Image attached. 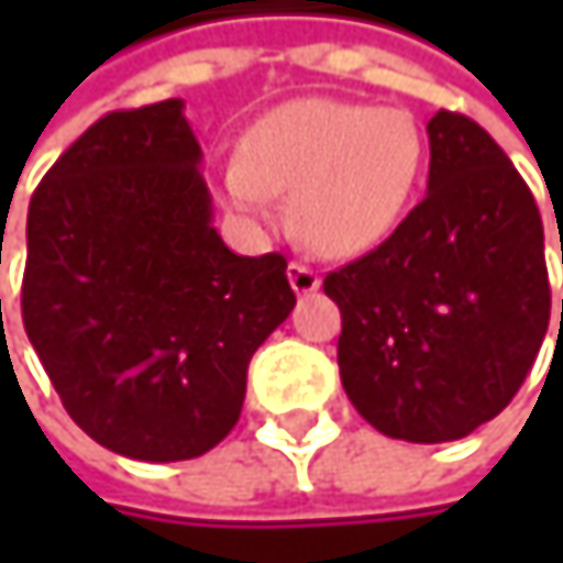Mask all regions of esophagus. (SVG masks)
Masks as SVG:
<instances>
[{
	"label": "esophagus",
	"mask_w": 563,
	"mask_h": 563,
	"mask_svg": "<svg viewBox=\"0 0 563 563\" xmlns=\"http://www.w3.org/2000/svg\"><path fill=\"white\" fill-rule=\"evenodd\" d=\"M286 277H289V286L299 292V296H306V292H316L319 289V283H322V277L312 271V267H306V264H289L286 267Z\"/></svg>",
	"instance_id": "obj_1"
}]
</instances>
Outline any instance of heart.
<instances>
[{
    "instance_id": "heart-1",
    "label": "heart",
    "mask_w": 563,
    "mask_h": 563,
    "mask_svg": "<svg viewBox=\"0 0 563 563\" xmlns=\"http://www.w3.org/2000/svg\"><path fill=\"white\" fill-rule=\"evenodd\" d=\"M423 159L427 143L407 110L299 97L247 126L218 185L254 231L277 224V195H289L299 238L322 257L349 261L397 231Z\"/></svg>"
}]
</instances>
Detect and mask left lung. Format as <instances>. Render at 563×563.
I'll list each match as a JSON object with an SVG mask.
<instances>
[{
  "label": "left lung",
  "instance_id": "left-lung-1",
  "mask_svg": "<svg viewBox=\"0 0 563 563\" xmlns=\"http://www.w3.org/2000/svg\"><path fill=\"white\" fill-rule=\"evenodd\" d=\"M427 136V198L322 283L342 309V388L375 430L407 443L460 440L508 407L551 319L525 178L463 113L437 110Z\"/></svg>",
  "mask_w": 563,
  "mask_h": 563
}]
</instances>
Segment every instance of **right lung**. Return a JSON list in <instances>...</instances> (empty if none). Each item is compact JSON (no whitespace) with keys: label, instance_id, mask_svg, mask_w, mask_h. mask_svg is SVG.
I'll return each mask as SVG.
<instances>
[{"label":"right lung","instance_id":"right-lung-1","mask_svg":"<svg viewBox=\"0 0 563 563\" xmlns=\"http://www.w3.org/2000/svg\"><path fill=\"white\" fill-rule=\"evenodd\" d=\"M181 100L100 117L29 205L22 322L70 420L146 463L238 423L251 355L292 312L286 257L234 254Z\"/></svg>","mask_w":563,"mask_h":563}]
</instances>
